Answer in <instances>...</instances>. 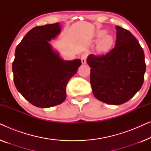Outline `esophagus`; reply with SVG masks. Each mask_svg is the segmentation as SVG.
<instances>
[{
    "label": "esophagus",
    "instance_id": "1",
    "mask_svg": "<svg viewBox=\"0 0 151 151\" xmlns=\"http://www.w3.org/2000/svg\"><path fill=\"white\" fill-rule=\"evenodd\" d=\"M86 58H87V55L86 53H83L81 55V61L82 64H86Z\"/></svg>",
    "mask_w": 151,
    "mask_h": 151
}]
</instances>
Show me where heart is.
<instances>
[{
    "mask_svg": "<svg viewBox=\"0 0 151 151\" xmlns=\"http://www.w3.org/2000/svg\"><path fill=\"white\" fill-rule=\"evenodd\" d=\"M104 34V31H101V32H99V36H103L98 43V48L101 51L108 50L109 48H111L113 43V36L109 34Z\"/></svg>",
    "mask_w": 151,
    "mask_h": 151,
    "instance_id": "heart-1",
    "label": "heart"
}]
</instances>
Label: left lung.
<instances>
[{
    "label": "left lung",
    "instance_id": "obj_1",
    "mask_svg": "<svg viewBox=\"0 0 151 151\" xmlns=\"http://www.w3.org/2000/svg\"><path fill=\"white\" fill-rule=\"evenodd\" d=\"M115 47L105 55L91 54L90 82L94 96L109 104L127 102L141 88L146 71L144 53L129 31L116 26Z\"/></svg>",
    "mask_w": 151,
    "mask_h": 151
}]
</instances>
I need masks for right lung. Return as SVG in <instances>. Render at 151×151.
Masks as SVG:
<instances>
[{
    "instance_id": "add662e5",
    "label": "right lung",
    "mask_w": 151,
    "mask_h": 151,
    "mask_svg": "<svg viewBox=\"0 0 151 151\" xmlns=\"http://www.w3.org/2000/svg\"><path fill=\"white\" fill-rule=\"evenodd\" d=\"M60 32L58 22L35 27L16 49L12 64L16 88L31 104L49 108L65 100L66 87L81 60H64L52 49L51 39Z\"/></svg>"
}]
</instances>
